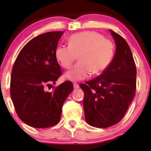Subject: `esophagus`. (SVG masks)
I'll return each mask as SVG.
<instances>
[{
	"mask_svg": "<svg viewBox=\"0 0 151 151\" xmlns=\"http://www.w3.org/2000/svg\"><path fill=\"white\" fill-rule=\"evenodd\" d=\"M73 85H74V88H79V85L77 84V83H74V84H73Z\"/></svg>",
	"mask_w": 151,
	"mask_h": 151,
	"instance_id": "34e87169",
	"label": "esophagus"
}]
</instances>
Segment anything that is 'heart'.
<instances>
[{
  "mask_svg": "<svg viewBox=\"0 0 151 151\" xmlns=\"http://www.w3.org/2000/svg\"><path fill=\"white\" fill-rule=\"evenodd\" d=\"M68 45H58L55 56L63 68H69L78 55L80 61L65 74L71 81L88 78L91 73L99 74L109 67L115 55V45L96 31L76 33L69 36Z\"/></svg>",
  "mask_w": 151,
  "mask_h": 151,
  "instance_id": "1",
  "label": "heart"
}]
</instances>
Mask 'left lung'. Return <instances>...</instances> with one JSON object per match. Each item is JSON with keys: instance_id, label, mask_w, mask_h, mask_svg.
Wrapping results in <instances>:
<instances>
[{"instance_id": "8db88e82", "label": "left lung", "mask_w": 151, "mask_h": 151, "mask_svg": "<svg viewBox=\"0 0 151 151\" xmlns=\"http://www.w3.org/2000/svg\"><path fill=\"white\" fill-rule=\"evenodd\" d=\"M116 50L109 67L99 77L81 83L87 123L107 128L122 120L136 91L137 68L132 51L121 35L110 30Z\"/></svg>"}]
</instances>
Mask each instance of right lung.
<instances>
[{
  "label": "right lung",
  "instance_id": "right-lung-1",
  "mask_svg": "<svg viewBox=\"0 0 151 151\" xmlns=\"http://www.w3.org/2000/svg\"><path fill=\"white\" fill-rule=\"evenodd\" d=\"M63 33L47 32L32 39L12 67L11 98L18 117L32 127L45 129L57 124L63 103L73 91L70 81L55 87L51 92L46 91L62 75L55 50Z\"/></svg>",
  "mask_w": 151,
  "mask_h": 151
}]
</instances>
